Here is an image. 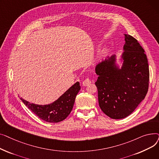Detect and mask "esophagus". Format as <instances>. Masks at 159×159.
<instances>
[{"instance_id": "obj_1", "label": "esophagus", "mask_w": 159, "mask_h": 159, "mask_svg": "<svg viewBox=\"0 0 159 159\" xmlns=\"http://www.w3.org/2000/svg\"><path fill=\"white\" fill-rule=\"evenodd\" d=\"M91 82V80L89 79H85L84 81L82 82V85L84 86H87L88 85H89L90 83Z\"/></svg>"}]
</instances>
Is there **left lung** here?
<instances>
[{
	"label": "left lung",
	"instance_id": "left-lung-1",
	"mask_svg": "<svg viewBox=\"0 0 159 159\" xmlns=\"http://www.w3.org/2000/svg\"><path fill=\"white\" fill-rule=\"evenodd\" d=\"M121 68L116 55L108 57L95 67V85L101 110L113 119L132 113L144 99L149 86V66L144 50L137 39L124 34Z\"/></svg>",
	"mask_w": 159,
	"mask_h": 159
}]
</instances>
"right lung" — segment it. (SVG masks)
I'll return each mask as SVG.
<instances>
[{
	"instance_id": "1",
	"label": "right lung",
	"mask_w": 159,
	"mask_h": 159,
	"mask_svg": "<svg viewBox=\"0 0 159 159\" xmlns=\"http://www.w3.org/2000/svg\"><path fill=\"white\" fill-rule=\"evenodd\" d=\"M80 89V83L77 82L53 102L39 105L20 98L22 102L37 116L48 122H59L64 120L71 113L75 98Z\"/></svg>"
}]
</instances>
